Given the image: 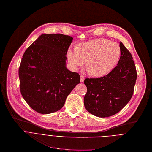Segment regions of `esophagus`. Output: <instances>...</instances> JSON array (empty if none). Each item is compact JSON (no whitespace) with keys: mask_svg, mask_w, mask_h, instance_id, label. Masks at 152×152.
I'll return each instance as SVG.
<instances>
[{"mask_svg":"<svg viewBox=\"0 0 152 152\" xmlns=\"http://www.w3.org/2000/svg\"><path fill=\"white\" fill-rule=\"evenodd\" d=\"M84 80V77L83 76V75H81L80 76V81H81V82H83Z\"/></svg>","mask_w":152,"mask_h":152,"instance_id":"obj_1","label":"esophagus"}]
</instances>
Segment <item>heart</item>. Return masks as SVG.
I'll use <instances>...</instances> for the list:
<instances>
[{
  "mask_svg": "<svg viewBox=\"0 0 152 152\" xmlns=\"http://www.w3.org/2000/svg\"><path fill=\"white\" fill-rule=\"evenodd\" d=\"M121 48L118 44L100 38L81 43L78 48L71 46L68 51L69 62L77 69L87 60V66L91 74L102 77L110 73L120 57Z\"/></svg>",
  "mask_w": 152,
  "mask_h": 152,
  "instance_id": "1",
  "label": "heart"
}]
</instances>
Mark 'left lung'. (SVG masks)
<instances>
[{
  "label": "left lung",
  "instance_id": "8db88e82",
  "mask_svg": "<svg viewBox=\"0 0 152 152\" xmlns=\"http://www.w3.org/2000/svg\"><path fill=\"white\" fill-rule=\"evenodd\" d=\"M119 61L109 74L98 78H86L87 91L84 96L86 109L99 117L113 115L131 100L137 74L132 56L122 42H120Z\"/></svg>",
  "mask_w": 152,
  "mask_h": 152
}]
</instances>
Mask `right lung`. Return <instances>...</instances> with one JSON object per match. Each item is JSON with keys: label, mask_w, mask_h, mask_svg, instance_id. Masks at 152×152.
Masks as SVG:
<instances>
[{"label": "right lung", "mask_w": 152, "mask_h": 152, "mask_svg": "<svg viewBox=\"0 0 152 152\" xmlns=\"http://www.w3.org/2000/svg\"><path fill=\"white\" fill-rule=\"evenodd\" d=\"M73 38L42 34L25 51L18 70L20 92L34 110L50 114L61 109L80 82V75L66 67Z\"/></svg>", "instance_id": "right-lung-1"}]
</instances>
